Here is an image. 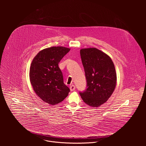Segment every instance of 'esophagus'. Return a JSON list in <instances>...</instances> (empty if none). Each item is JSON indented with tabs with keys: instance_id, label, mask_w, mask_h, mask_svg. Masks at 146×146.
Returning <instances> with one entry per match:
<instances>
[{
	"instance_id": "1",
	"label": "esophagus",
	"mask_w": 146,
	"mask_h": 146,
	"mask_svg": "<svg viewBox=\"0 0 146 146\" xmlns=\"http://www.w3.org/2000/svg\"><path fill=\"white\" fill-rule=\"evenodd\" d=\"M70 89L71 91H73V90H74L75 89V86L74 85H72L70 86Z\"/></svg>"
}]
</instances>
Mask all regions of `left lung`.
<instances>
[{
    "instance_id": "left-lung-1",
    "label": "left lung",
    "mask_w": 146,
    "mask_h": 146,
    "mask_svg": "<svg viewBox=\"0 0 146 146\" xmlns=\"http://www.w3.org/2000/svg\"><path fill=\"white\" fill-rule=\"evenodd\" d=\"M86 88L79 94L86 104L98 107L112 95L116 84V73L111 58L93 48L80 50Z\"/></svg>"
}]
</instances>
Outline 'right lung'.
<instances>
[{
    "mask_svg": "<svg viewBox=\"0 0 146 146\" xmlns=\"http://www.w3.org/2000/svg\"><path fill=\"white\" fill-rule=\"evenodd\" d=\"M70 49L53 46L44 49L33 59L30 80L34 90L42 100L51 105L59 104L68 96L70 89L63 83L58 64Z\"/></svg>",
    "mask_w": 146,
    "mask_h": 146,
    "instance_id": "1",
    "label": "right lung"
}]
</instances>
